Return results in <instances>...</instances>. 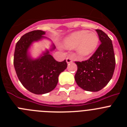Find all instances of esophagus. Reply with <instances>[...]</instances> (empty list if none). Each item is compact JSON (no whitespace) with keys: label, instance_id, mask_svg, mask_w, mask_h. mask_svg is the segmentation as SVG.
I'll return each instance as SVG.
<instances>
[{"label":"esophagus","instance_id":"34e87169","mask_svg":"<svg viewBox=\"0 0 127 127\" xmlns=\"http://www.w3.org/2000/svg\"><path fill=\"white\" fill-rule=\"evenodd\" d=\"M66 62H67V64H69V63H71L72 62V58L70 57H67L66 58Z\"/></svg>","mask_w":127,"mask_h":127}]
</instances>
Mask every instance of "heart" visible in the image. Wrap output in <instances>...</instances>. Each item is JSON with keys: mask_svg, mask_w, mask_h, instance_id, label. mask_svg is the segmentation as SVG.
<instances>
[{"mask_svg": "<svg viewBox=\"0 0 127 127\" xmlns=\"http://www.w3.org/2000/svg\"><path fill=\"white\" fill-rule=\"evenodd\" d=\"M99 42L98 35L95 32L79 30L72 33L64 41V46L68 49L76 48L79 57H86L95 51Z\"/></svg>", "mask_w": 127, "mask_h": 127, "instance_id": "b5f03b06", "label": "heart"}]
</instances>
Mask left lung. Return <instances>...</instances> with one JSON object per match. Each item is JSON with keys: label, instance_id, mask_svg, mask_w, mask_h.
<instances>
[{"label": "left lung", "instance_id": "1", "mask_svg": "<svg viewBox=\"0 0 127 127\" xmlns=\"http://www.w3.org/2000/svg\"><path fill=\"white\" fill-rule=\"evenodd\" d=\"M101 44L87 60L75 62L77 70L75 80L82 89L98 92L107 85L115 69V57L112 41L102 30L97 29Z\"/></svg>", "mask_w": 127, "mask_h": 127}]
</instances>
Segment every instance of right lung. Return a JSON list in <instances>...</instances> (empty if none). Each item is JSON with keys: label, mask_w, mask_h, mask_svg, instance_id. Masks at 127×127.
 <instances>
[{"label": "right lung", "mask_w": 127, "mask_h": 127, "mask_svg": "<svg viewBox=\"0 0 127 127\" xmlns=\"http://www.w3.org/2000/svg\"><path fill=\"white\" fill-rule=\"evenodd\" d=\"M45 32L33 30L23 35L16 44L14 66L19 80L27 90L37 95L50 92L57 86L58 76L67 68L66 60L59 62L54 59L49 51L33 60L28 53L34 41L44 38ZM55 48L53 45L51 50Z\"/></svg>", "instance_id": "right-lung-1"}]
</instances>
